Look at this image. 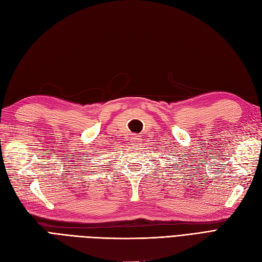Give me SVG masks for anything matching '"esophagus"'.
Returning <instances> with one entry per match:
<instances>
[{
	"instance_id": "obj_1",
	"label": "esophagus",
	"mask_w": 262,
	"mask_h": 262,
	"mask_svg": "<svg viewBox=\"0 0 262 262\" xmlns=\"http://www.w3.org/2000/svg\"><path fill=\"white\" fill-rule=\"evenodd\" d=\"M140 142H141V138H140L139 136H132L131 137V143L135 144V145H139Z\"/></svg>"
}]
</instances>
